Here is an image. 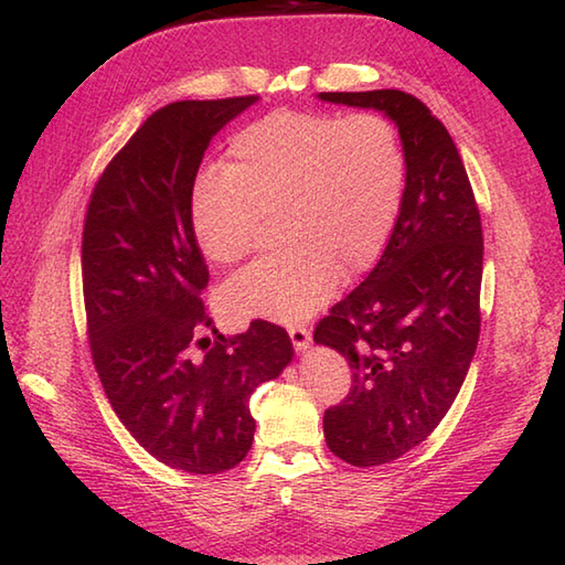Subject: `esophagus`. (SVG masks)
I'll list each match as a JSON object with an SVG mask.
<instances>
[{"label":"esophagus","instance_id":"34e87169","mask_svg":"<svg viewBox=\"0 0 565 565\" xmlns=\"http://www.w3.org/2000/svg\"><path fill=\"white\" fill-rule=\"evenodd\" d=\"M289 338H291V342H294V347H296V352L308 350V344H310V330H308V328H303V326H291V328H289Z\"/></svg>","mask_w":565,"mask_h":565}]
</instances>
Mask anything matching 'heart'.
Instances as JSON below:
<instances>
[{"mask_svg":"<svg viewBox=\"0 0 565 565\" xmlns=\"http://www.w3.org/2000/svg\"><path fill=\"white\" fill-rule=\"evenodd\" d=\"M405 152L379 114L274 111L227 142L225 172L199 177L191 225L211 262L235 264L259 245L267 218L286 245L239 271L235 316L301 322L344 281L374 267L398 218Z\"/></svg>","mask_w":565,"mask_h":565,"instance_id":"b5f03b06","label":"heart"}]
</instances>
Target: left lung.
<instances>
[{
	"label": "left lung",
	"mask_w": 565,
	"mask_h": 565,
	"mask_svg": "<svg viewBox=\"0 0 565 565\" xmlns=\"http://www.w3.org/2000/svg\"><path fill=\"white\" fill-rule=\"evenodd\" d=\"M398 126L405 191L388 245L313 340L340 352L352 388L322 417L326 441L352 466H381L423 444L459 395L481 334L483 231L449 130L401 89L320 92Z\"/></svg>",
	"instance_id": "left-lung-1"
}]
</instances>
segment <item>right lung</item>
I'll list each match as a JSON object with an SVG mask.
<instances>
[{
  "label": "right lung",
  "mask_w": 565,
  "mask_h": 565,
  "mask_svg": "<svg viewBox=\"0 0 565 565\" xmlns=\"http://www.w3.org/2000/svg\"><path fill=\"white\" fill-rule=\"evenodd\" d=\"M257 99L162 106L106 164L84 218L94 369L140 447L184 473H221L245 459L255 439L249 395L294 356L289 334L267 320L211 342L215 326L201 301L209 267L191 191L211 138Z\"/></svg>",
  "instance_id": "1"
}]
</instances>
